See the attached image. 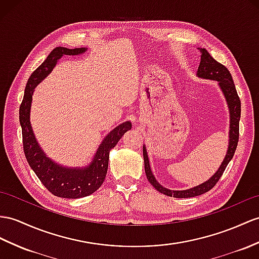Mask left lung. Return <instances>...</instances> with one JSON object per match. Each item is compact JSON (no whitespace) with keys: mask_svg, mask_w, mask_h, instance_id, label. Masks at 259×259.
<instances>
[{"mask_svg":"<svg viewBox=\"0 0 259 259\" xmlns=\"http://www.w3.org/2000/svg\"><path fill=\"white\" fill-rule=\"evenodd\" d=\"M197 75L203 79H210L219 81V84L222 89L225 99L228 101L229 108H230V116H231V123H230V144L229 149L226 153L225 158L220 166L218 171L214 174V176L205 181L204 184L194 187L192 189H188V190H181V191H175L169 190V189L163 188L160 186L150 170L148 156L146 153V148L143 147V156H144V163H145V172H146V177L148 181L151 184L157 191H159L163 194L168 195V197H175V198H191L197 197V195L203 194L217 185V182L222 177L224 170L228 166V163L234 156V153L237 147L238 143V136H239V118H241V100L237 94L235 89L234 81L232 79V75L228 68L220 64L215 59L211 57V55L206 52V49H201V61L198 69Z\"/></svg>","mask_w":259,"mask_h":259,"instance_id":"left-lung-1","label":"left lung"}]
</instances>
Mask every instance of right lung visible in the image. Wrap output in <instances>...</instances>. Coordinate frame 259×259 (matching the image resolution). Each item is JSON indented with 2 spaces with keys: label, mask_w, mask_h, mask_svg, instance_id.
<instances>
[{
  "label": "right lung",
  "mask_w": 259,
  "mask_h": 259,
  "mask_svg": "<svg viewBox=\"0 0 259 259\" xmlns=\"http://www.w3.org/2000/svg\"><path fill=\"white\" fill-rule=\"evenodd\" d=\"M85 48L68 49L56 47L48 55L46 60L30 74L25 88L24 98L20 106V123L22 126L23 148L28 165L34 170L41 184L56 197L66 199H78L87 197L102 186L109 166V153L121 140V137L132 128L130 122L118 125L106 136L97 151L96 157L89 166L82 169H70L57 165L50 160L36 142L29 122L31 96L37 84L45 79L53 70L57 60L64 55H79L85 52Z\"/></svg>",
  "instance_id": "obj_1"
}]
</instances>
